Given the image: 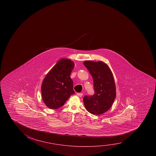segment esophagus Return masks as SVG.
I'll use <instances>...</instances> for the list:
<instances>
[{
	"label": "esophagus",
	"mask_w": 156,
	"mask_h": 156,
	"mask_svg": "<svg viewBox=\"0 0 156 156\" xmlns=\"http://www.w3.org/2000/svg\"><path fill=\"white\" fill-rule=\"evenodd\" d=\"M83 93H77V95L78 96H79V97H82V96H83Z\"/></svg>",
	"instance_id": "esophagus-1"
}]
</instances>
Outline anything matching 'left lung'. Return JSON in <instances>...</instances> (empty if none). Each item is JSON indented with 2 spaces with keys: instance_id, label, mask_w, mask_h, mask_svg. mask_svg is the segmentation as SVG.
Listing matches in <instances>:
<instances>
[{
  "instance_id": "obj_1",
  "label": "left lung",
  "mask_w": 156,
  "mask_h": 156,
  "mask_svg": "<svg viewBox=\"0 0 156 156\" xmlns=\"http://www.w3.org/2000/svg\"><path fill=\"white\" fill-rule=\"evenodd\" d=\"M85 66L92 76L94 94L85 96V107L94 115L102 114L110 109L116 97V87L112 72L102 62L85 61Z\"/></svg>"
}]
</instances>
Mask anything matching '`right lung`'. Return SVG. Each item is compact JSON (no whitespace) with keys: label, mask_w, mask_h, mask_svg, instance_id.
<instances>
[{"label":"right lung","mask_w":156,"mask_h":156,"mask_svg":"<svg viewBox=\"0 0 156 156\" xmlns=\"http://www.w3.org/2000/svg\"><path fill=\"white\" fill-rule=\"evenodd\" d=\"M74 66L71 60L62 58L44 78L41 85L42 98L49 108L59 109L74 94L73 80L70 77Z\"/></svg>","instance_id":"add662e5"}]
</instances>
